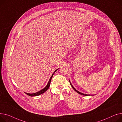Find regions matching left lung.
Wrapping results in <instances>:
<instances>
[{"mask_svg":"<svg viewBox=\"0 0 122 122\" xmlns=\"http://www.w3.org/2000/svg\"><path fill=\"white\" fill-rule=\"evenodd\" d=\"M69 82H70V85H71V87H72V88L74 89V91H75L77 92H78V94H80V95H84V96H90V95H86V94H83V93H82V92H79V91H77L74 87H73V86H72V85L71 84V83H70V82L69 81Z\"/></svg>","mask_w":122,"mask_h":122,"instance_id":"1","label":"left lung"}]
</instances>
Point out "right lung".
Masks as SVG:
<instances>
[{
  "instance_id": "1",
  "label": "right lung",
  "mask_w": 122,
  "mask_h": 122,
  "mask_svg": "<svg viewBox=\"0 0 122 122\" xmlns=\"http://www.w3.org/2000/svg\"><path fill=\"white\" fill-rule=\"evenodd\" d=\"M58 69L54 71V73H53V74H52V76L51 77V78H50V80H49V82H48V84L46 86V87H45L43 89H42V90H41V91H39V92H36V93H33V94H28V93H25V94H26L27 95L29 96H30V97H33V96H39V95H41V94H43V93L45 92H46V91L49 89V87H50V83H51V81L52 78L53 76L54 75V74L55 72H56V70H58Z\"/></svg>"
}]
</instances>
